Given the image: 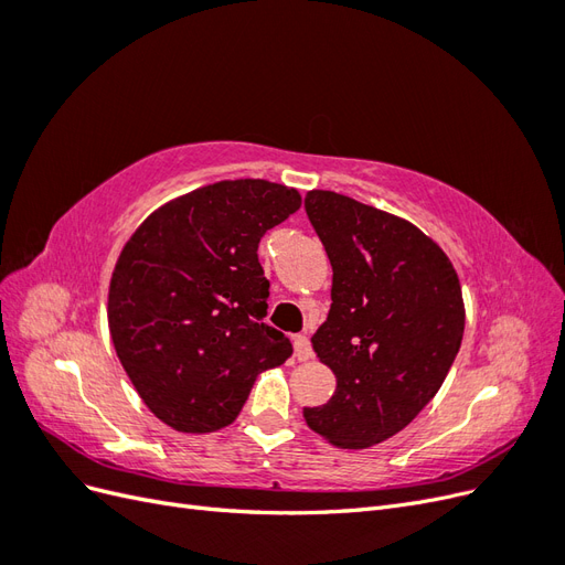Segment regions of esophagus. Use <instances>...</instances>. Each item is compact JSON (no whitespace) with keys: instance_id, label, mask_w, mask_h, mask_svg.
<instances>
[{"instance_id":"34e87169","label":"esophagus","mask_w":565,"mask_h":565,"mask_svg":"<svg viewBox=\"0 0 565 565\" xmlns=\"http://www.w3.org/2000/svg\"><path fill=\"white\" fill-rule=\"evenodd\" d=\"M295 355H297V361H301V363L311 361V358H313V349H311L309 337H303V334H297V337H295Z\"/></svg>"}]
</instances>
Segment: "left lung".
<instances>
[{"mask_svg": "<svg viewBox=\"0 0 565 565\" xmlns=\"http://www.w3.org/2000/svg\"><path fill=\"white\" fill-rule=\"evenodd\" d=\"M306 214L332 264V306L311 344L337 388L303 419L337 448H372L446 382L465 337L461 285L448 254L396 214L334 191L306 193Z\"/></svg>", "mask_w": 565, "mask_h": 565, "instance_id": "8db88e82", "label": "left lung"}]
</instances>
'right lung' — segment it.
I'll use <instances>...</instances> for the list:
<instances>
[{
    "label": "right lung",
    "mask_w": 565,
    "mask_h": 565,
    "mask_svg": "<svg viewBox=\"0 0 565 565\" xmlns=\"http://www.w3.org/2000/svg\"><path fill=\"white\" fill-rule=\"evenodd\" d=\"M301 207L264 179L202 185L164 202L131 233L108 289V328L148 409L181 434L233 424L264 370L292 355L262 322L268 280L259 241Z\"/></svg>",
    "instance_id": "obj_1"
}]
</instances>
